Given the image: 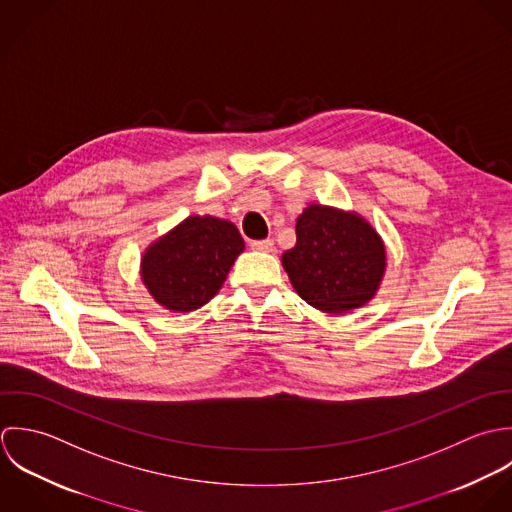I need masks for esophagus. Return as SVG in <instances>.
Instances as JSON below:
<instances>
[{"instance_id":"esophagus-1","label":"esophagus","mask_w":512,"mask_h":512,"mask_svg":"<svg viewBox=\"0 0 512 512\" xmlns=\"http://www.w3.org/2000/svg\"><path fill=\"white\" fill-rule=\"evenodd\" d=\"M251 249H255V251H263V253H269V251H273V239L251 241Z\"/></svg>"}]
</instances>
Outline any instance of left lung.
Segmentation results:
<instances>
[{"instance_id": "obj_1", "label": "left lung", "mask_w": 512, "mask_h": 512, "mask_svg": "<svg viewBox=\"0 0 512 512\" xmlns=\"http://www.w3.org/2000/svg\"><path fill=\"white\" fill-rule=\"evenodd\" d=\"M283 267L308 305L340 314L374 297L386 269V249L360 215L308 205L297 219V245L285 251Z\"/></svg>"}]
</instances>
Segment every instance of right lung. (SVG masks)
Wrapping results in <instances>:
<instances>
[{"instance_id": "right-lung-1", "label": "right lung", "mask_w": 512, "mask_h": 512, "mask_svg": "<svg viewBox=\"0 0 512 512\" xmlns=\"http://www.w3.org/2000/svg\"><path fill=\"white\" fill-rule=\"evenodd\" d=\"M243 247L233 223L192 215L148 247L142 257L144 285L168 310L204 307L221 289Z\"/></svg>"}]
</instances>
